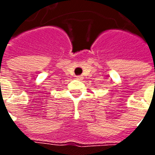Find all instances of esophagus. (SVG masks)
<instances>
[{
  "instance_id": "34e87169",
  "label": "esophagus",
  "mask_w": 155,
  "mask_h": 155,
  "mask_svg": "<svg viewBox=\"0 0 155 155\" xmlns=\"http://www.w3.org/2000/svg\"><path fill=\"white\" fill-rule=\"evenodd\" d=\"M76 79H77L78 81H82L83 80V76L82 75H78V76H76Z\"/></svg>"
}]
</instances>
